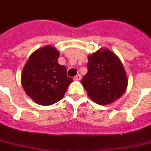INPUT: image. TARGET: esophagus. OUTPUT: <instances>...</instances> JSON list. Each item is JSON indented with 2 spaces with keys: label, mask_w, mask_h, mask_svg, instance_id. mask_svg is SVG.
Returning a JSON list of instances; mask_svg holds the SVG:
<instances>
[{
  "label": "esophagus",
  "mask_w": 151,
  "mask_h": 151,
  "mask_svg": "<svg viewBox=\"0 0 151 151\" xmlns=\"http://www.w3.org/2000/svg\"><path fill=\"white\" fill-rule=\"evenodd\" d=\"M81 79V74H77V75L74 77V80L75 81H79V80Z\"/></svg>",
  "instance_id": "1"
}]
</instances>
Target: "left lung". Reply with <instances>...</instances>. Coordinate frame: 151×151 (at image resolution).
Here are the masks:
<instances>
[{
  "label": "left lung",
  "mask_w": 151,
  "mask_h": 151,
  "mask_svg": "<svg viewBox=\"0 0 151 151\" xmlns=\"http://www.w3.org/2000/svg\"><path fill=\"white\" fill-rule=\"evenodd\" d=\"M88 73L81 84L93 101L101 105L111 104L123 95L128 80L118 56L107 49H100L88 56Z\"/></svg>",
  "instance_id": "left-lung-1"
}]
</instances>
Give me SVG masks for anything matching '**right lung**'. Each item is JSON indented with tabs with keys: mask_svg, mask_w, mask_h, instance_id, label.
Masks as SVG:
<instances>
[{
	"mask_svg": "<svg viewBox=\"0 0 151 151\" xmlns=\"http://www.w3.org/2000/svg\"><path fill=\"white\" fill-rule=\"evenodd\" d=\"M60 52L46 46L35 50L23 68L21 81L24 91L35 103L50 105L63 99L73 79L67 68L58 63Z\"/></svg>",
	"mask_w": 151,
	"mask_h": 151,
	"instance_id": "obj_1",
	"label": "right lung"
}]
</instances>
